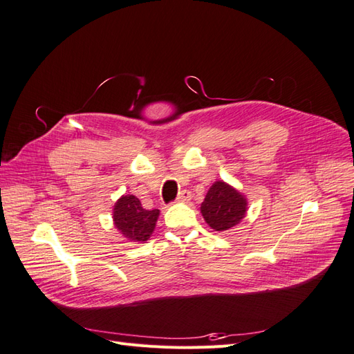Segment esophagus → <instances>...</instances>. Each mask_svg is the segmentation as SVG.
<instances>
[{
    "label": "esophagus",
    "mask_w": 354,
    "mask_h": 354,
    "mask_svg": "<svg viewBox=\"0 0 354 354\" xmlns=\"http://www.w3.org/2000/svg\"><path fill=\"white\" fill-rule=\"evenodd\" d=\"M190 198H192V195L189 190H181L177 196V202H189Z\"/></svg>",
    "instance_id": "1"
}]
</instances>
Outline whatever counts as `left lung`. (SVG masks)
Here are the masks:
<instances>
[{
    "label": "left lung",
    "mask_w": 354,
    "mask_h": 354,
    "mask_svg": "<svg viewBox=\"0 0 354 354\" xmlns=\"http://www.w3.org/2000/svg\"><path fill=\"white\" fill-rule=\"evenodd\" d=\"M248 199L238 189L223 180L214 181L201 203V214L208 226L216 232H226L245 218Z\"/></svg>",
    "instance_id": "8db88e82"
}]
</instances>
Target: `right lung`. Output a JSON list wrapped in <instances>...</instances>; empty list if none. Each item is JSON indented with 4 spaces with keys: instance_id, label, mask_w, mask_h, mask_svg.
Listing matches in <instances>:
<instances>
[{
    "instance_id": "add662e5",
    "label": "right lung",
    "mask_w": 354,
    "mask_h": 354,
    "mask_svg": "<svg viewBox=\"0 0 354 354\" xmlns=\"http://www.w3.org/2000/svg\"><path fill=\"white\" fill-rule=\"evenodd\" d=\"M113 226L122 236L134 243H145L152 236L159 209H145L134 195H122L113 205Z\"/></svg>"
}]
</instances>
